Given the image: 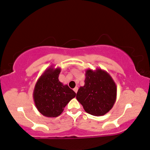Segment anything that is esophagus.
<instances>
[{"label": "esophagus", "mask_w": 150, "mask_h": 150, "mask_svg": "<svg viewBox=\"0 0 150 150\" xmlns=\"http://www.w3.org/2000/svg\"><path fill=\"white\" fill-rule=\"evenodd\" d=\"M74 91L75 93H77V92H78V87H76L75 88H74Z\"/></svg>", "instance_id": "obj_1"}]
</instances>
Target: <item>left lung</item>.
I'll list each match as a JSON object with an SVG mask.
<instances>
[{
  "label": "left lung",
  "mask_w": 150,
  "mask_h": 150,
  "mask_svg": "<svg viewBox=\"0 0 150 150\" xmlns=\"http://www.w3.org/2000/svg\"><path fill=\"white\" fill-rule=\"evenodd\" d=\"M117 88L115 82L106 71L87 69L84 86L80 87L76 99L87 113L93 116H103L114 106Z\"/></svg>",
  "instance_id": "1"
}]
</instances>
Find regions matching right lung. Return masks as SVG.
<instances>
[{"mask_svg":"<svg viewBox=\"0 0 150 150\" xmlns=\"http://www.w3.org/2000/svg\"><path fill=\"white\" fill-rule=\"evenodd\" d=\"M61 68L47 69L35 85L33 98L37 110L46 117H57L76 93L58 80Z\"/></svg>","mask_w":150,"mask_h":150,"instance_id":"right-lung-1","label":"right lung"}]
</instances>
